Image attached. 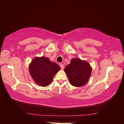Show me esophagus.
<instances>
[{
	"mask_svg": "<svg viewBox=\"0 0 124 124\" xmlns=\"http://www.w3.org/2000/svg\"><path fill=\"white\" fill-rule=\"evenodd\" d=\"M60 67H61V69H62V70H63V69H64V68H65L64 65H63L62 63H61V64H60Z\"/></svg>",
	"mask_w": 124,
	"mask_h": 124,
	"instance_id": "obj_1",
	"label": "esophagus"
}]
</instances>
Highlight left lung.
Segmentation results:
<instances>
[{"label": "left lung", "instance_id": "left-lung-1", "mask_svg": "<svg viewBox=\"0 0 124 124\" xmlns=\"http://www.w3.org/2000/svg\"><path fill=\"white\" fill-rule=\"evenodd\" d=\"M64 71L71 85L80 87L87 83L92 73V68L85 61L80 58H72L70 64L65 67Z\"/></svg>", "mask_w": 124, "mask_h": 124}]
</instances>
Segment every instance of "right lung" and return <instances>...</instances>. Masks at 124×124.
<instances>
[{"label": "right lung", "mask_w": 124, "mask_h": 124, "mask_svg": "<svg viewBox=\"0 0 124 124\" xmlns=\"http://www.w3.org/2000/svg\"><path fill=\"white\" fill-rule=\"evenodd\" d=\"M61 69L60 67L52 62L47 57H36L29 66V70L33 80L41 86L49 85L54 75Z\"/></svg>", "instance_id": "1"}]
</instances>
